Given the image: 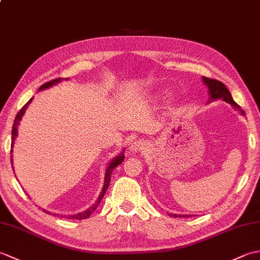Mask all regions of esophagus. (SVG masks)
Returning <instances> with one entry per match:
<instances>
[{
  "label": "esophagus",
  "mask_w": 260,
  "mask_h": 260,
  "mask_svg": "<svg viewBox=\"0 0 260 260\" xmlns=\"http://www.w3.org/2000/svg\"><path fill=\"white\" fill-rule=\"evenodd\" d=\"M144 147H145L144 142H142V141H135L134 143H132L131 150L133 151V152H141L142 150H144Z\"/></svg>",
  "instance_id": "34e87169"
}]
</instances>
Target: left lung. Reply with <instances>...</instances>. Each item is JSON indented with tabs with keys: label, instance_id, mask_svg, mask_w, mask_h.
<instances>
[{
	"label": "left lung",
	"instance_id": "obj_1",
	"mask_svg": "<svg viewBox=\"0 0 260 260\" xmlns=\"http://www.w3.org/2000/svg\"><path fill=\"white\" fill-rule=\"evenodd\" d=\"M202 81L206 84V86L208 87V90H209L210 98H209L208 103L213 102V101H218V99H221V101L230 104L234 108H238L242 115L245 114L244 110L240 109L239 105L233 99V96H231V93L228 90V88L225 87L221 81L211 79V78H207V77H202ZM170 215H172V217H175V218L176 217H187V215H185V214H174V213L173 214L170 213Z\"/></svg>",
	"mask_w": 260,
	"mask_h": 260
}]
</instances>
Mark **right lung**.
<instances>
[{"instance_id":"obj_1","label":"right lung","mask_w":260,"mask_h":260,"mask_svg":"<svg viewBox=\"0 0 260 260\" xmlns=\"http://www.w3.org/2000/svg\"><path fill=\"white\" fill-rule=\"evenodd\" d=\"M62 79L63 78H57V79H53V80H51V81H49V82H46V84H43L40 88H39V90H43V89H47V88H49V87H51V86H53V85H57L58 82H60V81H62ZM68 80V78H66ZM32 99L33 98H31L29 102H27L23 107H22L21 109H20V112L16 114V116H15V119H14V123H13V127H12V141H11V154H12V152H13V145H14V141H15V139H16V136H18V126H19V124H20V120L22 119V116L24 115V113H25V109L27 108V106H29L30 105V103L32 102ZM123 161H124V153H120L118 156H116L115 158H113L112 159V162H110L109 164H108V167H107V169H106V173H105V181H104V186H103V190H102V192H101V194H99V197H98V199L96 200V202L92 204V206L90 207V208H88L87 210H85V211H82V212H80V213H76V214H56V213H53V214H56V215H58V217H61V218H68V219H77V220H82V219H87V218H89L90 217V214L95 211L96 210V208L99 206V203H101V201H102V199L104 198V194L105 193H106V191H107V189H108V185H109V182H110V178H112V173H113V170L117 167V165H119V164H121L123 163ZM11 164H13V157H12V155H11ZM12 168H13V165H12ZM43 211H45L46 213H50L49 211H47V210H45V209H42Z\"/></svg>"}]
</instances>
